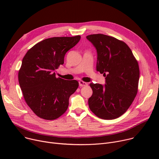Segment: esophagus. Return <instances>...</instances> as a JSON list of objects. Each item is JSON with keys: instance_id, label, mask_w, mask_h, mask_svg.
<instances>
[{"instance_id": "1", "label": "esophagus", "mask_w": 159, "mask_h": 159, "mask_svg": "<svg viewBox=\"0 0 159 159\" xmlns=\"http://www.w3.org/2000/svg\"><path fill=\"white\" fill-rule=\"evenodd\" d=\"M79 86L80 87H83V86H88V83L86 82H84V81H82V80H80L79 82Z\"/></svg>"}]
</instances>
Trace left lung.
I'll list each match as a JSON object with an SVG mask.
<instances>
[{
    "label": "left lung",
    "instance_id": "obj_1",
    "mask_svg": "<svg viewBox=\"0 0 159 159\" xmlns=\"http://www.w3.org/2000/svg\"><path fill=\"white\" fill-rule=\"evenodd\" d=\"M86 38L96 48L97 70L106 77V85L90 83L93 94L88 99L90 110L98 117L112 120L126 112L137 94L140 71L129 46L104 34Z\"/></svg>",
    "mask_w": 159,
    "mask_h": 159
}]
</instances>
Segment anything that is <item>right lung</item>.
Instances as JSON below:
<instances>
[{
    "label": "right lung",
    "instance_id": "obj_1",
    "mask_svg": "<svg viewBox=\"0 0 159 159\" xmlns=\"http://www.w3.org/2000/svg\"><path fill=\"white\" fill-rule=\"evenodd\" d=\"M80 39V35L46 39L24 57L19 82L25 101L39 117L55 120L68 109L69 98L78 88L79 82L57 78L53 71L64 64L65 54Z\"/></svg>",
    "mask_w": 159,
    "mask_h": 159
}]
</instances>
